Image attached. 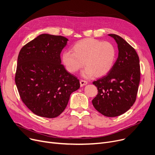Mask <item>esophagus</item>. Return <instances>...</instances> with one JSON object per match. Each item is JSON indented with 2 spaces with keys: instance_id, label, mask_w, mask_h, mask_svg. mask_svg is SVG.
<instances>
[{
  "instance_id": "34e87169",
  "label": "esophagus",
  "mask_w": 155,
  "mask_h": 155,
  "mask_svg": "<svg viewBox=\"0 0 155 155\" xmlns=\"http://www.w3.org/2000/svg\"><path fill=\"white\" fill-rule=\"evenodd\" d=\"M87 84V81L86 80H84V79H81L80 80V84H81V86H83L86 84Z\"/></svg>"
}]
</instances>
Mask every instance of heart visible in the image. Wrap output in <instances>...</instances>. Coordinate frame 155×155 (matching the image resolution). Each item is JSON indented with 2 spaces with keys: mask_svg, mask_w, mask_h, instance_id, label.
<instances>
[{
  "mask_svg": "<svg viewBox=\"0 0 155 155\" xmlns=\"http://www.w3.org/2000/svg\"><path fill=\"white\" fill-rule=\"evenodd\" d=\"M72 51L65 50L62 61L69 72L75 73L86 66L85 77L105 76L112 70L116 59V48L112 43L94 38H85L76 42Z\"/></svg>",
  "mask_w": 155,
  "mask_h": 155,
  "instance_id": "b5f03b06",
  "label": "heart"
}]
</instances>
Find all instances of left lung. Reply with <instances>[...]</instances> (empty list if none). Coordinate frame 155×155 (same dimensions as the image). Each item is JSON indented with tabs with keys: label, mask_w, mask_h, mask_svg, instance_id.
<instances>
[{
	"label": "left lung",
	"mask_w": 155,
	"mask_h": 155,
	"mask_svg": "<svg viewBox=\"0 0 155 155\" xmlns=\"http://www.w3.org/2000/svg\"><path fill=\"white\" fill-rule=\"evenodd\" d=\"M108 35L117 43L119 56L112 70L93 82L97 87L98 94L92 104L102 115L114 117L126 112L134 104L141 72L135 49L120 36Z\"/></svg>",
	"instance_id": "obj_1"
}]
</instances>
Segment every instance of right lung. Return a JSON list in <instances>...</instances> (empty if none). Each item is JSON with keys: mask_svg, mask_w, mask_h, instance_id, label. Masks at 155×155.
I'll list each match as a JSON object with an SVG mask.
<instances>
[{"mask_svg": "<svg viewBox=\"0 0 155 155\" xmlns=\"http://www.w3.org/2000/svg\"><path fill=\"white\" fill-rule=\"evenodd\" d=\"M68 39L41 34L23 47L18 57L15 83L21 100L35 114L60 115L79 80L61 64V53Z\"/></svg>", "mask_w": 155, "mask_h": 155, "instance_id": "right-lung-1", "label": "right lung"}]
</instances>
